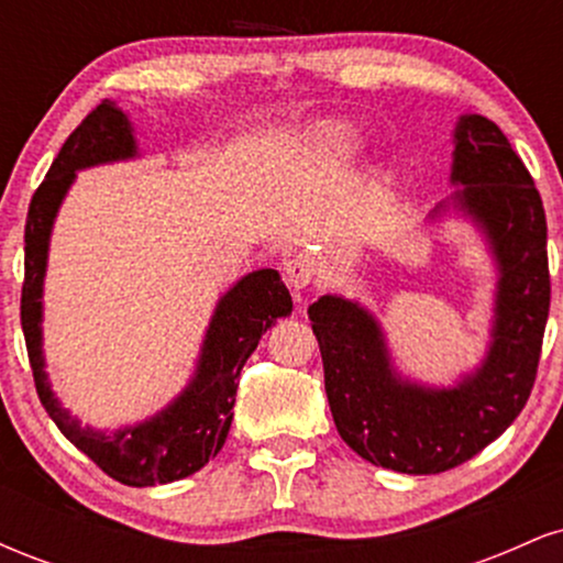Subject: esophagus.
Here are the masks:
<instances>
[{
	"instance_id": "obj_1",
	"label": "esophagus",
	"mask_w": 563,
	"mask_h": 563,
	"mask_svg": "<svg viewBox=\"0 0 563 563\" xmlns=\"http://www.w3.org/2000/svg\"><path fill=\"white\" fill-rule=\"evenodd\" d=\"M283 273H286V283H288V288L294 290V296H296V301H303V288L309 286V283H312V277H314V262L309 260L307 254H296L294 260H288L286 262V267H283Z\"/></svg>"
}]
</instances>
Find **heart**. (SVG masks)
<instances>
[{
    "label": "heart",
    "mask_w": 563,
    "mask_h": 563,
    "mask_svg": "<svg viewBox=\"0 0 563 563\" xmlns=\"http://www.w3.org/2000/svg\"><path fill=\"white\" fill-rule=\"evenodd\" d=\"M318 151L328 161H346L360 151V134L352 124H328L318 132Z\"/></svg>",
    "instance_id": "obj_1"
}]
</instances>
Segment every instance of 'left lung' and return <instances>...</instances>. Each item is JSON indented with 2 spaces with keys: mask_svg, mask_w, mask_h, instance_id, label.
I'll list each match as a JSON object with an SVG mask.
<instances>
[{
  "mask_svg": "<svg viewBox=\"0 0 563 563\" xmlns=\"http://www.w3.org/2000/svg\"><path fill=\"white\" fill-rule=\"evenodd\" d=\"M450 183L429 219L455 211L484 235L497 269L484 360L452 386L402 376L371 309L325 294L309 307L335 429L360 457L399 474H442L495 442L525 410L551 307L548 224L527 166L500 126L457 119Z\"/></svg>",
  "mask_w": 563,
  "mask_h": 563,
  "instance_id": "8db88e82",
  "label": "left lung"
}]
</instances>
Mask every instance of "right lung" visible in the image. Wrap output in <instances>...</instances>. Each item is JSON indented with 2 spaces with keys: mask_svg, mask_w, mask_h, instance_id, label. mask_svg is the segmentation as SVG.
<instances>
[{
  "mask_svg": "<svg viewBox=\"0 0 563 563\" xmlns=\"http://www.w3.org/2000/svg\"><path fill=\"white\" fill-rule=\"evenodd\" d=\"M137 137L132 121L111 100H102L60 147L47 177L38 185L25 219V280L21 296V325L34 371L36 394L57 429L70 444L129 487H153L196 474L222 450L232 423L238 376L267 328L277 318H288L294 301L283 286L277 269H256L243 275L222 299L217 301L196 371L177 397L156 416L140 423L100 431L81 426L60 399L44 363V275H47L49 238L55 217L66 200L76 172L100 164L137 158Z\"/></svg>",
  "mask_w": 563,
  "mask_h": 563,
  "instance_id": "add662e5",
  "label": "right lung"
}]
</instances>
